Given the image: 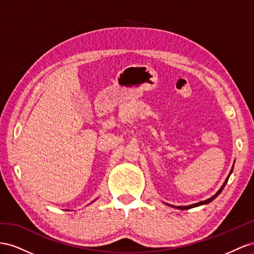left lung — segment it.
Segmentation results:
<instances>
[{
	"mask_svg": "<svg viewBox=\"0 0 254 254\" xmlns=\"http://www.w3.org/2000/svg\"><path fill=\"white\" fill-rule=\"evenodd\" d=\"M233 168H234V164H233V167H232V169H231V171H230V173H229V176L227 177V179H226V181H224L223 182V184H222V186L219 188V190L217 191L213 197H211L209 199H207V200H204V201H201V202H198V203H193V204H190V205H187V206H175V205H171V204H168V203H166L167 205H169V206H172V207H176V208H178V209H190V208H192V207H197V206H200V205H204V204H208L209 202H212L216 197H218V194L222 191V190L224 188V186H226V184H227V182H228V180H229V178H230V176H231V173H232V171H233Z\"/></svg>",
	"mask_w": 254,
	"mask_h": 254,
	"instance_id": "left-lung-1",
	"label": "left lung"
}]
</instances>
